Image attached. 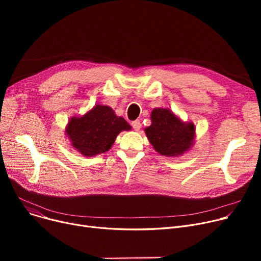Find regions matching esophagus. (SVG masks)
Wrapping results in <instances>:
<instances>
[{
  "mask_svg": "<svg viewBox=\"0 0 261 261\" xmlns=\"http://www.w3.org/2000/svg\"><path fill=\"white\" fill-rule=\"evenodd\" d=\"M131 126H132V128L135 130V131H139L140 129H141V121L140 120H134V121H132L131 122Z\"/></svg>",
  "mask_w": 261,
  "mask_h": 261,
  "instance_id": "34e87169",
  "label": "esophagus"
}]
</instances>
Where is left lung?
Wrapping results in <instances>:
<instances>
[{"label": "left lung", "mask_w": 261, "mask_h": 261, "mask_svg": "<svg viewBox=\"0 0 261 261\" xmlns=\"http://www.w3.org/2000/svg\"><path fill=\"white\" fill-rule=\"evenodd\" d=\"M151 126L145 129L147 138L162 155L183 154L193 145L194 123L182 122L168 109H154Z\"/></svg>", "instance_id": "1"}]
</instances>
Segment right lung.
I'll list each match as a JSON object with an SVG mask.
<instances>
[{"label":"right lung","instance_id":"1","mask_svg":"<svg viewBox=\"0 0 261 261\" xmlns=\"http://www.w3.org/2000/svg\"><path fill=\"white\" fill-rule=\"evenodd\" d=\"M130 129L129 123L115 115L111 108L97 105L84 116L68 121L66 133L80 153L93 156L111 149L118 133Z\"/></svg>","mask_w":261,"mask_h":261}]
</instances>
